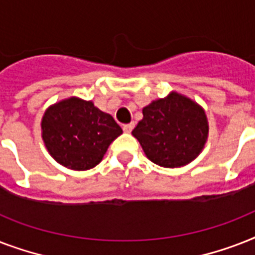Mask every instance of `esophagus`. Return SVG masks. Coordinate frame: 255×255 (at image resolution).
Returning <instances> with one entry per match:
<instances>
[{
	"label": "esophagus",
	"mask_w": 255,
	"mask_h": 255,
	"mask_svg": "<svg viewBox=\"0 0 255 255\" xmlns=\"http://www.w3.org/2000/svg\"><path fill=\"white\" fill-rule=\"evenodd\" d=\"M133 127H135V123L124 124V126H123V129H124V132H131L132 129H133Z\"/></svg>",
	"instance_id": "esophagus-1"
}]
</instances>
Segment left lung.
<instances>
[{
	"label": "left lung",
	"mask_w": 255,
	"mask_h": 255,
	"mask_svg": "<svg viewBox=\"0 0 255 255\" xmlns=\"http://www.w3.org/2000/svg\"><path fill=\"white\" fill-rule=\"evenodd\" d=\"M132 135L151 161L165 168L182 167L198 156L208 137L205 112L185 96L172 92L143 108Z\"/></svg>",
	"instance_id": "obj_1"
}]
</instances>
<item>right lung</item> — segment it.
I'll return each instance as SVG.
<instances>
[{
  "label": "right lung",
  "mask_w": 255,
  "mask_h": 255,
  "mask_svg": "<svg viewBox=\"0 0 255 255\" xmlns=\"http://www.w3.org/2000/svg\"><path fill=\"white\" fill-rule=\"evenodd\" d=\"M122 133L111 115L78 98L54 104L42 119V137L50 155L75 170L98 165L108 145Z\"/></svg>",
  "instance_id": "add662e5"
}]
</instances>
